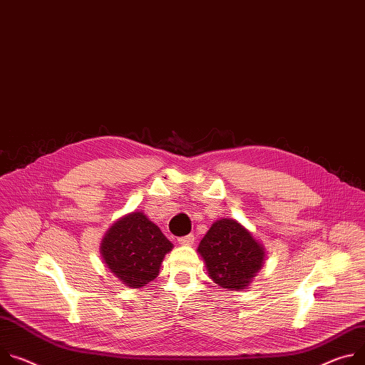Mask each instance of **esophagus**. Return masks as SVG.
Masks as SVG:
<instances>
[{"instance_id":"1","label":"esophagus","mask_w":365,"mask_h":365,"mask_svg":"<svg viewBox=\"0 0 365 365\" xmlns=\"http://www.w3.org/2000/svg\"><path fill=\"white\" fill-rule=\"evenodd\" d=\"M178 242H179L180 245H183V246H190V245H193V242H195V236H193V235H187V236L179 237Z\"/></svg>"}]
</instances>
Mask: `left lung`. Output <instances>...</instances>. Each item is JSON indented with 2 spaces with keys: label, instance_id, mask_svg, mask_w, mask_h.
<instances>
[{
  "label": "left lung",
  "instance_id": "obj_1",
  "mask_svg": "<svg viewBox=\"0 0 365 365\" xmlns=\"http://www.w3.org/2000/svg\"><path fill=\"white\" fill-rule=\"evenodd\" d=\"M210 278L222 288L242 291L263 267L264 249L240 222L215 221L197 247Z\"/></svg>",
  "mask_w": 365,
  "mask_h": 365
}]
</instances>
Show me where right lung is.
Masks as SVG:
<instances>
[{
  "label": "right lung",
  "mask_w": 365,
  "mask_h": 365,
  "mask_svg": "<svg viewBox=\"0 0 365 365\" xmlns=\"http://www.w3.org/2000/svg\"><path fill=\"white\" fill-rule=\"evenodd\" d=\"M172 249L161 230L140 211L119 218L101 245L106 267L130 288H141L157 278L164 255Z\"/></svg>",
  "instance_id": "1"
}]
</instances>
